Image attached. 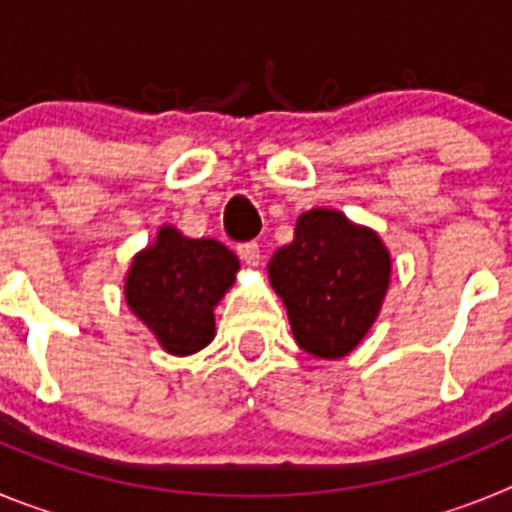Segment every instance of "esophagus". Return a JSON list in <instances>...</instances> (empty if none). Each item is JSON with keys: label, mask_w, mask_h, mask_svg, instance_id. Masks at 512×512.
Segmentation results:
<instances>
[{"label": "esophagus", "mask_w": 512, "mask_h": 512, "mask_svg": "<svg viewBox=\"0 0 512 512\" xmlns=\"http://www.w3.org/2000/svg\"><path fill=\"white\" fill-rule=\"evenodd\" d=\"M238 256H241V259L246 261L248 266H259V261H261L259 243H256V241L241 243V246H238Z\"/></svg>", "instance_id": "esophagus-1"}]
</instances>
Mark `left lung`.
Here are the masks:
<instances>
[{"mask_svg": "<svg viewBox=\"0 0 512 512\" xmlns=\"http://www.w3.org/2000/svg\"><path fill=\"white\" fill-rule=\"evenodd\" d=\"M390 271V251L372 228L315 207L297 217L295 241L271 256L269 282L297 346L318 359H341L377 320Z\"/></svg>", "mask_w": 512, "mask_h": 512, "instance_id": "obj_1", "label": "left lung"}]
</instances>
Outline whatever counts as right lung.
<instances>
[{"mask_svg": "<svg viewBox=\"0 0 512 512\" xmlns=\"http://www.w3.org/2000/svg\"><path fill=\"white\" fill-rule=\"evenodd\" d=\"M241 264L212 238H187L174 225L138 253L125 277V302L164 351L197 354L215 338V305L233 287Z\"/></svg>", "mask_w": 512, "mask_h": 512, "instance_id": "add662e5", "label": "right lung"}]
</instances>
